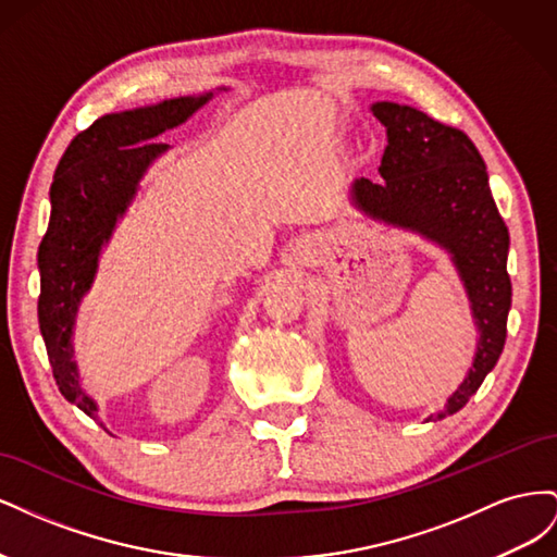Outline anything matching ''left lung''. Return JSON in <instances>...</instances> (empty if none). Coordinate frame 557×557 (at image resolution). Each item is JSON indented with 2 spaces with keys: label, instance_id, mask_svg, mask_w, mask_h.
Wrapping results in <instances>:
<instances>
[{
  "label": "left lung",
  "instance_id": "8db88e82",
  "mask_svg": "<svg viewBox=\"0 0 557 557\" xmlns=\"http://www.w3.org/2000/svg\"><path fill=\"white\" fill-rule=\"evenodd\" d=\"M372 113L387 134L374 183H352V201L374 221L407 230L440 246L458 269L479 330L474 362L444 409L425 420L460 411L497 364L511 309L507 274L509 230L495 207L485 162L462 129L395 102H376Z\"/></svg>",
  "mask_w": 557,
  "mask_h": 557
}]
</instances>
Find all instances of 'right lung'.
Wrapping results in <instances>:
<instances>
[{"label": "right lung", "mask_w": 557, "mask_h": 557, "mask_svg": "<svg viewBox=\"0 0 557 557\" xmlns=\"http://www.w3.org/2000/svg\"><path fill=\"white\" fill-rule=\"evenodd\" d=\"M211 97L213 92L174 97L97 117L66 146L55 170L50 221L37 256L39 330L60 393L92 420H99L97 401L83 391L74 360L78 307L92 288L102 250L137 197L141 178L170 150L156 139L183 125Z\"/></svg>", "instance_id": "1"}]
</instances>
